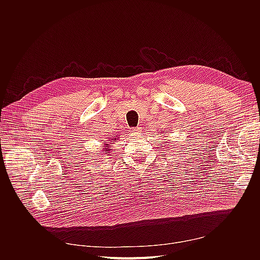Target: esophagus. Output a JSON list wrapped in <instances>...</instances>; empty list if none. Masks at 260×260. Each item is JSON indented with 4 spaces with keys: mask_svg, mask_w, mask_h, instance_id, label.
Masks as SVG:
<instances>
[{
    "mask_svg": "<svg viewBox=\"0 0 260 260\" xmlns=\"http://www.w3.org/2000/svg\"><path fill=\"white\" fill-rule=\"evenodd\" d=\"M141 127H134V128H132L131 129V132H132V134H140L141 133Z\"/></svg>",
    "mask_w": 260,
    "mask_h": 260,
    "instance_id": "esophagus-1",
    "label": "esophagus"
}]
</instances>
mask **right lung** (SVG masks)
<instances>
[{
	"label": "right lung",
	"instance_id": "add662e5",
	"mask_svg": "<svg viewBox=\"0 0 260 260\" xmlns=\"http://www.w3.org/2000/svg\"><path fill=\"white\" fill-rule=\"evenodd\" d=\"M118 138L119 137H112V139L111 140H108L109 142H106L103 146H104V149H103V151L102 152H106V153H110V151H112V149H110L109 148V146H110V144H112V143H110V142H115L116 140H118ZM105 142V141H104ZM109 155V154H108Z\"/></svg>",
	"mask_w": 260,
	"mask_h": 260
}]
</instances>
